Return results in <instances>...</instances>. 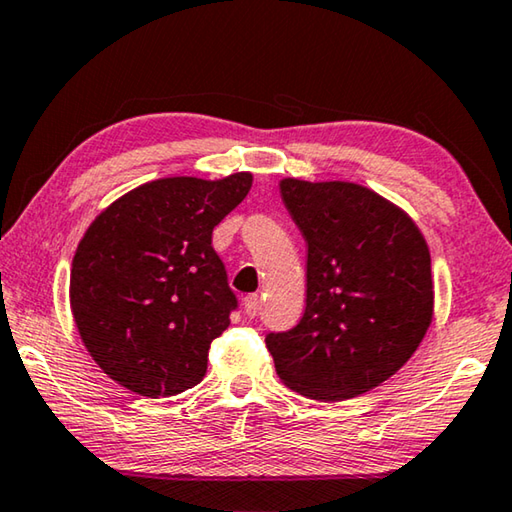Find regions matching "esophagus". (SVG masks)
<instances>
[{
    "instance_id": "esophagus-1",
    "label": "esophagus",
    "mask_w": 512,
    "mask_h": 512,
    "mask_svg": "<svg viewBox=\"0 0 512 512\" xmlns=\"http://www.w3.org/2000/svg\"><path fill=\"white\" fill-rule=\"evenodd\" d=\"M259 302H262V300H259L257 293H248V296L244 298V311H246L248 318H255L257 316Z\"/></svg>"
}]
</instances>
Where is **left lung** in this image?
Listing matches in <instances>:
<instances>
[{"label": "left lung", "instance_id": "8db88e82", "mask_svg": "<svg viewBox=\"0 0 512 512\" xmlns=\"http://www.w3.org/2000/svg\"><path fill=\"white\" fill-rule=\"evenodd\" d=\"M307 241V307L268 334L277 377L318 402H343L391 379L433 320L427 239L400 205L348 180L282 178Z\"/></svg>", "mask_w": 512, "mask_h": 512}]
</instances>
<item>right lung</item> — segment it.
Returning a JSON list of instances; mask_svg holds the SVG:
<instances>
[{"label":"right lung","instance_id":"right-lung-1","mask_svg":"<svg viewBox=\"0 0 512 512\" xmlns=\"http://www.w3.org/2000/svg\"><path fill=\"white\" fill-rule=\"evenodd\" d=\"M253 173L149 180L94 216L74 253L69 307L97 366L142 397L203 379L235 293L212 230L248 196Z\"/></svg>","mask_w":512,"mask_h":512}]
</instances>
